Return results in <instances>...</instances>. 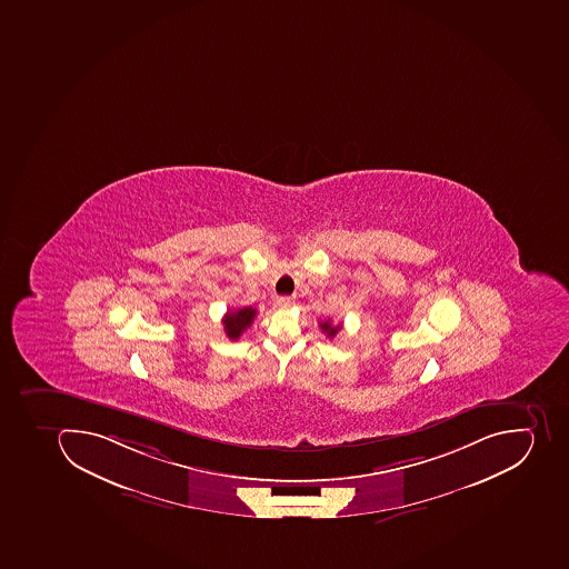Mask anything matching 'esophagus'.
I'll list each match as a JSON object with an SVG mask.
<instances>
[{"label": "esophagus", "mask_w": 569, "mask_h": 569, "mask_svg": "<svg viewBox=\"0 0 569 569\" xmlns=\"http://www.w3.org/2000/svg\"><path fill=\"white\" fill-rule=\"evenodd\" d=\"M276 305H278L279 308H282V310H288V308H291V306L296 305V301H293L291 297H278Z\"/></svg>", "instance_id": "esophagus-1"}]
</instances>
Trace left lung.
<instances>
[{
	"instance_id": "8db88e82",
	"label": "left lung",
	"mask_w": 569,
	"mask_h": 569,
	"mask_svg": "<svg viewBox=\"0 0 569 569\" xmlns=\"http://www.w3.org/2000/svg\"><path fill=\"white\" fill-rule=\"evenodd\" d=\"M340 328H342L340 323H338V326H333V323H331V320H322V322H320V329H322L323 333L328 335L329 338L337 337V333L338 331H340Z\"/></svg>"
}]
</instances>
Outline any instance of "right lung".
<instances>
[{
	"label": "right lung",
	"instance_id": "right-lung-1",
	"mask_svg": "<svg viewBox=\"0 0 569 569\" xmlns=\"http://www.w3.org/2000/svg\"><path fill=\"white\" fill-rule=\"evenodd\" d=\"M256 308L246 306V308H238V310H229L223 317V331H226L229 340H238L243 335V331L250 328V323L256 319Z\"/></svg>",
	"mask_w": 569,
	"mask_h": 569
}]
</instances>
